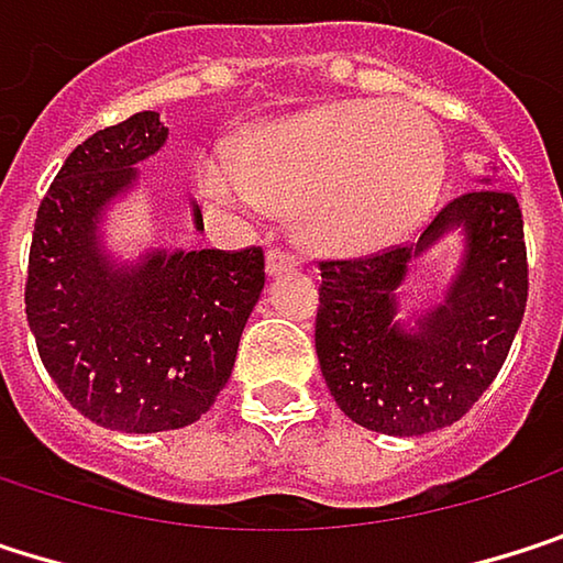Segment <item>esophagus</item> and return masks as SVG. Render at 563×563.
Here are the masks:
<instances>
[{
	"label": "esophagus",
	"instance_id": "34e87169",
	"mask_svg": "<svg viewBox=\"0 0 563 563\" xmlns=\"http://www.w3.org/2000/svg\"><path fill=\"white\" fill-rule=\"evenodd\" d=\"M295 265H298V258H295V255H288L285 249H268V255H265V268H268V275L291 272Z\"/></svg>",
	"mask_w": 563,
	"mask_h": 563
}]
</instances>
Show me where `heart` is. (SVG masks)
<instances>
[{
    "label": "heart",
    "mask_w": 563,
    "mask_h": 563,
    "mask_svg": "<svg viewBox=\"0 0 563 563\" xmlns=\"http://www.w3.org/2000/svg\"><path fill=\"white\" fill-rule=\"evenodd\" d=\"M445 183L439 124L413 104L338 101L255 131L242 156L199 163L202 196L229 212L265 206L298 216L308 245L367 255L394 245L435 206Z\"/></svg>",
    "instance_id": "1"
}]
</instances>
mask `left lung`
<instances>
[{
	"label": "left lung",
	"instance_id": "left-lung-1",
	"mask_svg": "<svg viewBox=\"0 0 563 563\" xmlns=\"http://www.w3.org/2000/svg\"><path fill=\"white\" fill-rule=\"evenodd\" d=\"M452 199L420 242L371 258L321 262L314 347L344 417L387 435H422L462 420L501 371L528 301L518 199L482 179ZM445 234L463 252L443 295L399 321L409 262Z\"/></svg>",
	"mask_w": 563,
	"mask_h": 563
}]
</instances>
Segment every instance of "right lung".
<instances>
[{
  "instance_id": "obj_1",
  "label": "right lung",
  "mask_w": 563,
  "mask_h": 563,
  "mask_svg": "<svg viewBox=\"0 0 563 563\" xmlns=\"http://www.w3.org/2000/svg\"><path fill=\"white\" fill-rule=\"evenodd\" d=\"M156 111L78 143L38 206L25 314L65 400L121 432L196 422L229 384L239 338L265 288L262 249H159L134 262L104 242L118 199L163 143ZM192 229L202 212L192 202Z\"/></svg>"
}]
</instances>
